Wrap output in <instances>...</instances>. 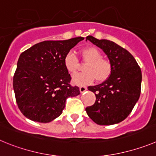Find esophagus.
<instances>
[{
    "label": "esophagus",
    "mask_w": 156,
    "mask_h": 156,
    "mask_svg": "<svg viewBox=\"0 0 156 156\" xmlns=\"http://www.w3.org/2000/svg\"><path fill=\"white\" fill-rule=\"evenodd\" d=\"M79 89H80V92H81V93H83V92H85V91L87 90V87H85V86H80Z\"/></svg>",
    "instance_id": "1"
}]
</instances>
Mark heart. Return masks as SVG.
<instances>
[{"instance_id": "1", "label": "heart", "mask_w": 156, "mask_h": 156, "mask_svg": "<svg viewBox=\"0 0 156 156\" xmlns=\"http://www.w3.org/2000/svg\"><path fill=\"white\" fill-rule=\"evenodd\" d=\"M82 56L87 64L84 66L85 71L78 73L72 77V81L78 85H86L94 80L102 82L107 79L112 72V64L106 59L101 58L102 54L95 47H86L82 50ZM64 66L70 74L76 72L78 68V59L75 52L69 51L64 60Z\"/></svg>"}]
</instances>
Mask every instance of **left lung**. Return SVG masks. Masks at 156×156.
Wrapping results in <instances>:
<instances>
[{
  "mask_svg": "<svg viewBox=\"0 0 156 156\" xmlns=\"http://www.w3.org/2000/svg\"><path fill=\"white\" fill-rule=\"evenodd\" d=\"M103 50L112 64L111 75L105 81L88 89L95 95V102L85 108L88 116L99 125L123 121L131 113L141 94V71L134 57L120 46L107 40L88 36Z\"/></svg>",
  "mask_w": 156,
  "mask_h": 156,
  "instance_id": "obj_1",
  "label": "left lung"
}]
</instances>
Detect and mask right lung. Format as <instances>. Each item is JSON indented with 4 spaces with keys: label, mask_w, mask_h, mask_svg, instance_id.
I'll return each mask as SVG.
<instances>
[{
    "label": "right lung",
    "mask_w": 156,
    "mask_h": 156,
    "mask_svg": "<svg viewBox=\"0 0 156 156\" xmlns=\"http://www.w3.org/2000/svg\"><path fill=\"white\" fill-rule=\"evenodd\" d=\"M83 40L43 41L21 54L13 88L18 106L28 119L49 123L62 113L66 99L79 95V88L70 85L71 78L64 60Z\"/></svg>",
    "instance_id": "obj_1"
}]
</instances>
